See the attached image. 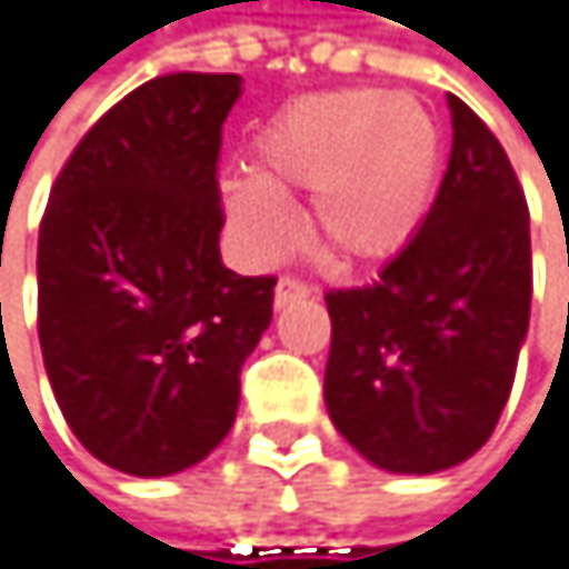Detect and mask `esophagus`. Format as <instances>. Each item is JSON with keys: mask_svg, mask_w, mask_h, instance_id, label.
Segmentation results:
<instances>
[{"mask_svg": "<svg viewBox=\"0 0 569 569\" xmlns=\"http://www.w3.org/2000/svg\"><path fill=\"white\" fill-rule=\"evenodd\" d=\"M307 297H317V290L310 287V282L297 279V276H282V279L276 282V307H279V310H282V307H290V303H297V300H307Z\"/></svg>", "mask_w": 569, "mask_h": 569, "instance_id": "esophagus-1", "label": "esophagus"}]
</instances>
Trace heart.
I'll return each mask as SVG.
<instances>
[{
    "instance_id": "b5f03b06",
    "label": "heart",
    "mask_w": 569,
    "mask_h": 569,
    "mask_svg": "<svg viewBox=\"0 0 569 569\" xmlns=\"http://www.w3.org/2000/svg\"><path fill=\"white\" fill-rule=\"evenodd\" d=\"M249 174L222 181L232 229L252 256L293 239L282 198L310 194L320 249L347 266L398 256L421 229L441 171L435 117L411 97L327 90L282 107L249 144Z\"/></svg>"
}]
</instances>
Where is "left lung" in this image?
<instances>
[{
	"mask_svg": "<svg viewBox=\"0 0 569 569\" xmlns=\"http://www.w3.org/2000/svg\"><path fill=\"white\" fill-rule=\"evenodd\" d=\"M452 154L415 239L371 287L330 290L323 398L388 472L452 469L489 441L530 327V209L482 124L449 93Z\"/></svg>",
	"mask_w": 569,
	"mask_h": 569,
	"instance_id": "left-lung-1",
	"label": "left lung"
}]
</instances>
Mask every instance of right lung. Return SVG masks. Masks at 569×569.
I'll return each mask as SVG.
<instances>
[{
  "label": "right lung",
  "instance_id": "add662e5",
  "mask_svg": "<svg viewBox=\"0 0 569 569\" xmlns=\"http://www.w3.org/2000/svg\"><path fill=\"white\" fill-rule=\"evenodd\" d=\"M236 73H164L113 103L39 222V347L83 449L174 476L229 435L276 276L222 266L219 148Z\"/></svg>",
  "mask_w": 569,
  "mask_h": 569
}]
</instances>
